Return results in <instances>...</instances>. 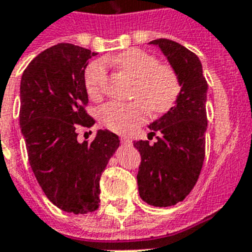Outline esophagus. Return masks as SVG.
I'll return each instance as SVG.
<instances>
[{
    "label": "esophagus",
    "mask_w": 252,
    "mask_h": 252,
    "mask_svg": "<svg viewBox=\"0 0 252 252\" xmlns=\"http://www.w3.org/2000/svg\"><path fill=\"white\" fill-rule=\"evenodd\" d=\"M123 145H132V141L129 138H126V137H122V140H120Z\"/></svg>",
    "instance_id": "1"
}]
</instances>
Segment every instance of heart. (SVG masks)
<instances>
[{
  "mask_svg": "<svg viewBox=\"0 0 252 252\" xmlns=\"http://www.w3.org/2000/svg\"><path fill=\"white\" fill-rule=\"evenodd\" d=\"M136 79L132 97L134 101L108 102L98 108V120L108 129L128 133L146 120L147 111L153 115H163L176 105L181 84L175 69L161 64L154 55L129 49L115 58L108 59ZM107 68L103 61H95L85 69L84 81L88 94L98 98L103 92Z\"/></svg>",
  "mask_w": 252,
  "mask_h": 252,
  "instance_id": "heart-1",
  "label": "heart"
}]
</instances>
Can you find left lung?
<instances>
[{
  "label": "left lung",
  "mask_w": 252,
  "mask_h": 252,
  "mask_svg": "<svg viewBox=\"0 0 252 252\" xmlns=\"http://www.w3.org/2000/svg\"><path fill=\"white\" fill-rule=\"evenodd\" d=\"M167 57L181 84L176 105L151 123L153 145L137 141L141 164L137 173L140 197L155 207L183 202L193 190L206 154L207 81L199 58L179 42L167 38L151 41Z\"/></svg>",
  "instance_id": "obj_1"
}]
</instances>
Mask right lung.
I'll return each instance as SVG.
<instances>
[{
  "mask_svg": "<svg viewBox=\"0 0 252 252\" xmlns=\"http://www.w3.org/2000/svg\"><path fill=\"white\" fill-rule=\"evenodd\" d=\"M97 53L72 44L54 45L36 57L20 81L19 123L28 160L48 199L62 211L88 214L99 206V180L119 147V137L99 129L92 142H79L91 128L84 73Z\"/></svg>",
  "mask_w": 252,
  "mask_h": 252,
  "instance_id": "add662e5",
  "label": "right lung"
}]
</instances>
